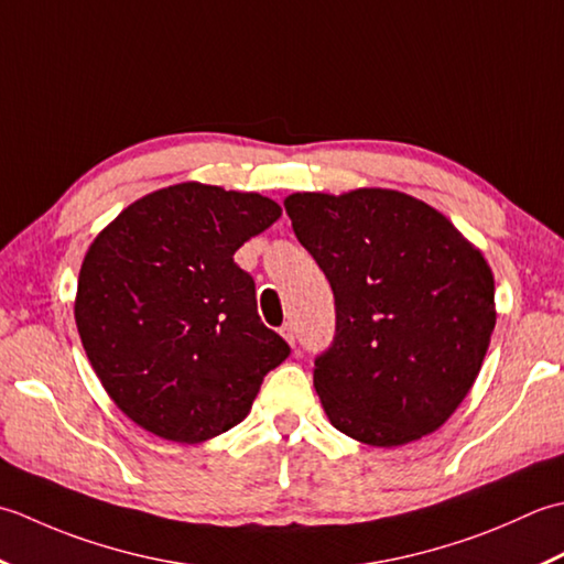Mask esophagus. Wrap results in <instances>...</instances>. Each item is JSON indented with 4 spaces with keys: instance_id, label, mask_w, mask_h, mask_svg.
I'll return each instance as SVG.
<instances>
[{
    "instance_id": "1",
    "label": "esophagus",
    "mask_w": 564,
    "mask_h": 564,
    "mask_svg": "<svg viewBox=\"0 0 564 564\" xmlns=\"http://www.w3.org/2000/svg\"><path fill=\"white\" fill-rule=\"evenodd\" d=\"M280 333H282V338L290 343V346H294V340H296V330H294V324H284L282 328H280Z\"/></svg>"
}]
</instances>
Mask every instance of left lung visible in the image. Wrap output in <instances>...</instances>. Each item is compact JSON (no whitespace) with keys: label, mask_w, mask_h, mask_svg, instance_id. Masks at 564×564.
Listing matches in <instances>:
<instances>
[{"label":"left lung","mask_w":564,"mask_h":564,"mask_svg":"<svg viewBox=\"0 0 564 564\" xmlns=\"http://www.w3.org/2000/svg\"><path fill=\"white\" fill-rule=\"evenodd\" d=\"M284 209L336 296V338L314 362L328 421L375 447L438 431L473 389L497 324L481 250L397 189L296 192Z\"/></svg>","instance_id":"obj_1"}]
</instances>
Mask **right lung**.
Segmentation results:
<instances>
[{
    "label": "right lung",
    "instance_id": "add662e5",
    "mask_svg": "<svg viewBox=\"0 0 564 564\" xmlns=\"http://www.w3.org/2000/svg\"><path fill=\"white\" fill-rule=\"evenodd\" d=\"M280 216L262 194L182 182L135 199L91 240L79 338L113 404L148 433L192 445L238 426L290 355L234 262Z\"/></svg>",
    "mask_w": 564,
    "mask_h": 564
}]
</instances>
